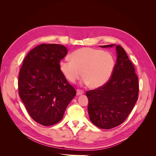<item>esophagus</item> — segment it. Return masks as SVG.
Masks as SVG:
<instances>
[{
    "mask_svg": "<svg viewBox=\"0 0 156 156\" xmlns=\"http://www.w3.org/2000/svg\"><path fill=\"white\" fill-rule=\"evenodd\" d=\"M84 94V91L82 90H80V89H77V95H81V94Z\"/></svg>",
    "mask_w": 156,
    "mask_h": 156,
    "instance_id": "34e87169",
    "label": "esophagus"
}]
</instances>
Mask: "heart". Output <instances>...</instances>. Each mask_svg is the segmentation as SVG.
Masks as SVG:
<instances>
[{
	"label": "heart",
	"mask_w": 156,
	"mask_h": 156,
	"mask_svg": "<svg viewBox=\"0 0 156 156\" xmlns=\"http://www.w3.org/2000/svg\"><path fill=\"white\" fill-rule=\"evenodd\" d=\"M72 60L60 61L59 69L69 81L74 83L83 75V82L97 88L110 79L115 67L113 56L108 52L91 48L75 50L71 55Z\"/></svg>",
	"instance_id": "heart-1"
}]
</instances>
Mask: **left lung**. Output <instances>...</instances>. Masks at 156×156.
<instances>
[{
	"mask_svg": "<svg viewBox=\"0 0 156 156\" xmlns=\"http://www.w3.org/2000/svg\"><path fill=\"white\" fill-rule=\"evenodd\" d=\"M115 44L101 45L112 48ZM116 62L108 81L86 92L88 112L93 124L108 129L123 123L138 100L139 81L135 68L124 49L116 45Z\"/></svg>",
	"mask_w": 156,
	"mask_h": 156,
	"instance_id": "1",
	"label": "left lung"
}]
</instances>
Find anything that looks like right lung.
<instances>
[{"instance_id": "1", "label": "right lung", "mask_w": 156, "mask_h": 156, "mask_svg": "<svg viewBox=\"0 0 156 156\" xmlns=\"http://www.w3.org/2000/svg\"><path fill=\"white\" fill-rule=\"evenodd\" d=\"M68 53L65 46L41 44L27 54L19 75V94L32 119L49 126L62 119L69 102L76 95L59 69Z\"/></svg>"}]
</instances>
